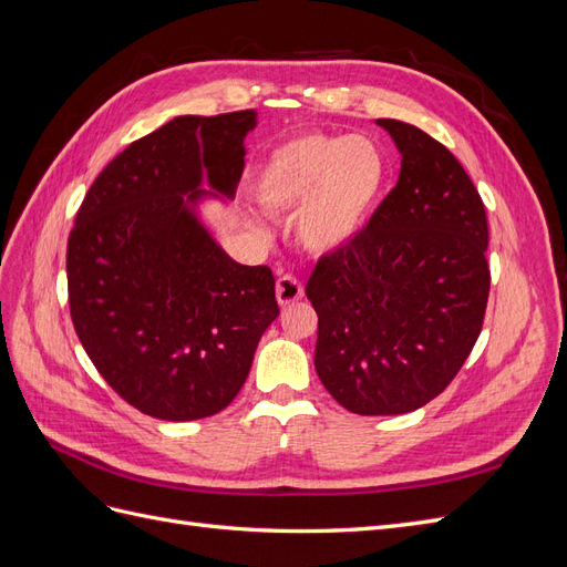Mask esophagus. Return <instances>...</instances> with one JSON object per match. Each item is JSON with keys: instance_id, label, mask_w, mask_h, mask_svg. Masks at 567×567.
Masks as SVG:
<instances>
[{"instance_id": "1", "label": "esophagus", "mask_w": 567, "mask_h": 567, "mask_svg": "<svg viewBox=\"0 0 567 567\" xmlns=\"http://www.w3.org/2000/svg\"><path fill=\"white\" fill-rule=\"evenodd\" d=\"M302 296H305V288L293 277V274H281V277L277 279V300H279V305L288 307V305L302 300Z\"/></svg>"}]
</instances>
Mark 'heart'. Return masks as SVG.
<instances>
[{"label": "heart", "instance_id": "heart-1", "mask_svg": "<svg viewBox=\"0 0 567 567\" xmlns=\"http://www.w3.org/2000/svg\"><path fill=\"white\" fill-rule=\"evenodd\" d=\"M385 177L383 151L369 136L310 134L274 153L257 179V200L277 215L300 209L298 241L333 252L362 234Z\"/></svg>", "mask_w": 567, "mask_h": 567}]
</instances>
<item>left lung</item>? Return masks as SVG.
<instances>
[{"mask_svg": "<svg viewBox=\"0 0 567 567\" xmlns=\"http://www.w3.org/2000/svg\"><path fill=\"white\" fill-rule=\"evenodd\" d=\"M402 153L398 186L346 248L321 255L305 293L315 367L352 414H406L452 383L483 331L487 215L447 146L379 120Z\"/></svg>", "mask_w": 567, "mask_h": 567, "instance_id": "8db88e82", "label": "left lung"}]
</instances>
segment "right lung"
<instances>
[{"instance_id": "right-lung-1", "label": "right lung", "mask_w": 567, "mask_h": 567, "mask_svg": "<svg viewBox=\"0 0 567 567\" xmlns=\"http://www.w3.org/2000/svg\"><path fill=\"white\" fill-rule=\"evenodd\" d=\"M255 125V111L179 115L132 142L94 179L68 238L82 348L153 419L196 421L229 406L279 317L271 269L234 262L196 215L200 198L234 196Z\"/></svg>"}]
</instances>
